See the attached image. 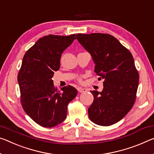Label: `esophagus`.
<instances>
[{"label":"esophagus","instance_id":"1","mask_svg":"<svg viewBox=\"0 0 154 154\" xmlns=\"http://www.w3.org/2000/svg\"><path fill=\"white\" fill-rule=\"evenodd\" d=\"M78 91H79V92H81V93H84V92H87V89L82 88H78Z\"/></svg>","mask_w":154,"mask_h":154}]
</instances>
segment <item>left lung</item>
<instances>
[{"instance_id":"1","label":"left lung","mask_w":154,"mask_h":154,"mask_svg":"<svg viewBox=\"0 0 154 154\" xmlns=\"http://www.w3.org/2000/svg\"><path fill=\"white\" fill-rule=\"evenodd\" d=\"M78 42L88 52L94 72L103 79L101 92L90 91L94 101L88 108L90 121L109 126L121 120L134 106L139 75L131 53L109 34L78 33Z\"/></svg>"}]
</instances>
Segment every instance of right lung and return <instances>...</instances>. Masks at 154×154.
<instances>
[{"instance_id": "obj_1", "label": "right lung", "mask_w": 154, "mask_h": 154, "mask_svg": "<svg viewBox=\"0 0 154 154\" xmlns=\"http://www.w3.org/2000/svg\"><path fill=\"white\" fill-rule=\"evenodd\" d=\"M74 40L75 34L44 36L24 55L18 75L22 106L32 120L45 128L65 120L68 104L77 94L71 86L57 90L52 79L54 72L60 69L62 53Z\"/></svg>"}]
</instances>
